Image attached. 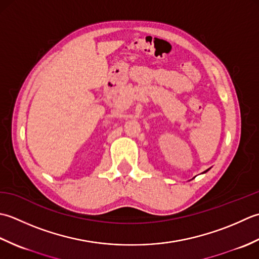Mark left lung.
Instances as JSON below:
<instances>
[{"mask_svg":"<svg viewBox=\"0 0 259 259\" xmlns=\"http://www.w3.org/2000/svg\"><path fill=\"white\" fill-rule=\"evenodd\" d=\"M207 171H208V170H207ZM207 171H205V172H207Z\"/></svg>","mask_w":259,"mask_h":259,"instance_id":"8db88e82","label":"left lung"}]
</instances>
